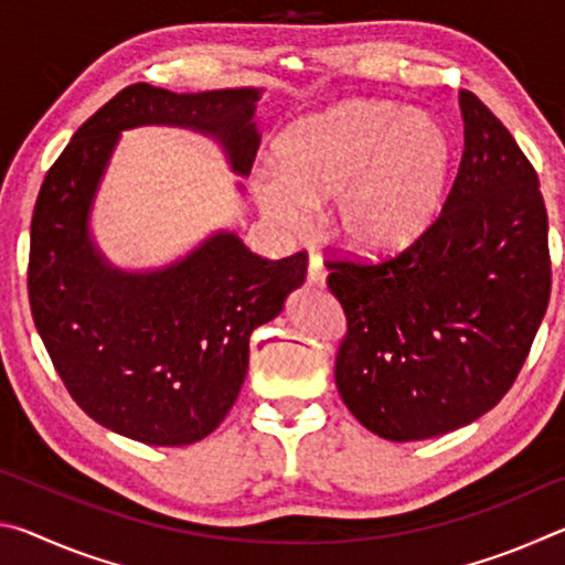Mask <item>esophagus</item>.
Masks as SVG:
<instances>
[{
	"label": "esophagus",
	"instance_id": "34e87169",
	"mask_svg": "<svg viewBox=\"0 0 565 565\" xmlns=\"http://www.w3.org/2000/svg\"><path fill=\"white\" fill-rule=\"evenodd\" d=\"M306 281H309V286H323V284H327V271H323V264L317 259V256H311Z\"/></svg>",
	"mask_w": 565,
	"mask_h": 565
}]
</instances>
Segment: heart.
<instances>
[{
	"label": "heart",
	"mask_w": 565,
	"mask_h": 565,
	"mask_svg": "<svg viewBox=\"0 0 565 565\" xmlns=\"http://www.w3.org/2000/svg\"><path fill=\"white\" fill-rule=\"evenodd\" d=\"M276 169L252 186L262 212L289 234L331 202L337 242L361 256H394L436 224L456 169V139L434 111L388 99H347L286 127Z\"/></svg>",
	"instance_id": "obj_1"
}]
</instances>
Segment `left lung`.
<instances>
[{
  "label": "left lung",
  "mask_w": 565,
  "mask_h": 565,
  "mask_svg": "<svg viewBox=\"0 0 565 565\" xmlns=\"http://www.w3.org/2000/svg\"><path fill=\"white\" fill-rule=\"evenodd\" d=\"M463 157L436 224L384 264L331 266L349 333L337 388L386 441L473 424L519 376L551 296L548 216L531 161L471 92Z\"/></svg>",
  "instance_id": "obj_1"
}]
</instances>
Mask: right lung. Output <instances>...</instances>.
<instances>
[{"label": "right lung", "mask_w": 565, "mask_h": 565, "mask_svg": "<svg viewBox=\"0 0 565 565\" xmlns=\"http://www.w3.org/2000/svg\"><path fill=\"white\" fill-rule=\"evenodd\" d=\"M264 89L177 94L131 84L74 134L36 196L30 303L66 391L109 431L149 446L202 441L242 391L248 337L284 311L306 279V254L269 262L232 228L161 266L127 269L102 252L94 204L121 131L177 127L224 151L248 177ZM244 194V184L236 181Z\"/></svg>", "instance_id": "add662e5"}]
</instances>
